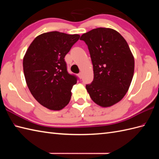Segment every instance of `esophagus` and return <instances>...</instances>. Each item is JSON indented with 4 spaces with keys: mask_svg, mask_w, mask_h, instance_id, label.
Listing matches in <instances>:
<instances>
[{
    "mask_svg": "<svg viewBox=\"0 0 159 159\" xmlns=\"http://www.w3.org/2000/svg\"><path fill=\"white\" fill-rule=\"evenodd\" d=\"M78 76H79V77L80 78V79H82V77H83L82 72H80L79 74H78Z\"/></svg>",
    "mask_w": 159,
    "mask_h": 159,
    "instance_id": "34e87169",
    "label": "esophagus"
}]
</instances>
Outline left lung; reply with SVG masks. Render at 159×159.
Instances as JSON below:
<instances>
[{"instance_id": "1", "label": "left lung", "mask_w": 159, "mask_h": 159, "mask_svg": "<svg viewBox=\"0 0 159 159\" xmlns=\"http://www.w3.org/2000/svg\"><path fill=\"white\" fill-rule=\"evenodd\" d=\"M88 47L93 80L86 89L94 102L102 107L123 98L133 79L134 60L126 40L117 31L97 28L80 38Z\"/></svg>"}]
</instances>
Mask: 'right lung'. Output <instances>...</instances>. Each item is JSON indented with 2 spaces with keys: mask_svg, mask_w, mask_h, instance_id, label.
Here are the masks:
<instances>
[{
  "mask_svg": "<svg viewBox=\"0 0 159 159\" xmlns=\"http://www.w3.org/2000/svg\"><path fill=\"white\" fill-rule=\"evenodd\" d=\"M79 38L77 34L45 33L26 50L23 59L26 84L35 99L47 109L61 110L70 102L78 78L67 72L64 58Z\"/></svg>",
  "mask_w": 159,
  "mask_h": 159,
  "instance_id": "1",
  "label": "right lung"
}]
</instances>
